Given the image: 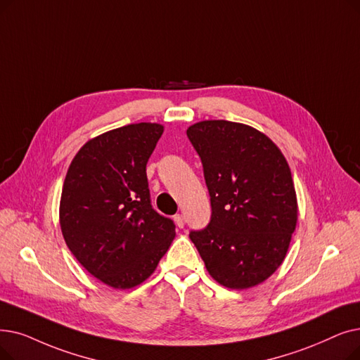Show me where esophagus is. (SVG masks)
I'll return each mask as SVG.
<instances>
[{
	"label": "esophagus",
	"instance_id": "esophagus-1",
	"mask_svg": "<svg viewBox=\"0 0 360 360\" xmlns=\"http://www.w3.org/2000/svg\"><path fill=\"white\" fill-rule=\"evenodd\" d=\"M175 224H176V226L178 228H184V225H185V217H184V214H175Z\"/></svg>",
	"mask_w": 360,
	"mask_h": 360
}]
</instances>
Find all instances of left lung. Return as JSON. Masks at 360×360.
I'll use <instances>...</instances> for the list:
<instances>
[{
  "label": "left lung",
  "instance_id": "obj_1",
  "mask_svg": "<svg viewBox=\"0 0 360 360\" xmlns=\"http://www.w3.org/2000/svg\"><path fill=\"white\" fill-rule=\"evenodd\" d=\"M186 135L212 202L210 224L190 238L216 283L256 287L284 262L297 225L290 166L268 135L244 123L201 120Z\"/></svg>",
  "mask_w": 360,
  "mask_h": 360
}]
</instances>
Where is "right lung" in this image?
<instances>
[{"label":"right lung","instance_id":"right-lung-1","mask_svg":"<svg viewBox=\"0 0 360 360\" xmlns=\"http://www.w3.org/2000/svg\"><path fill=\"white\" fill-rule=\"evenodd\" d=\"M165 127L141 122L91 138L73 158L60 198V228L82 266L129 290L151 276L175 225L150 205L146 166Z\"/></svg>","mask_w":360,"mask_h":360}]
</instances>
